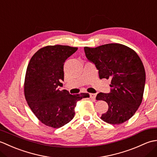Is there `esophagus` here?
Wrapping results in <instances>:
<instances>
[{
  "mask_svg": "<svg viewBox=\"0 0 157 157\" xmlns=\"http://www.w3.org/2000/svg\"><path fill=\"white\" fill-rule=\"evenodd\" d=\"M96 96V94H90V98H92L93 100L95 99Z\"/></svg>",
  "mask_w": 157,
  "mask_h": 157,
  "instance_id": "obj_1",
  "label": "esophagus"
}]
</instances>
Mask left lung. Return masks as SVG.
Listing matches in <instances>:
<instances>
[{"label": "left lung", "instance_id": "obj_1", "mask_svg": "<svg viewBox=\"0 0 157 157\" xmlns=\"http://www.w3.org/2000/svg\"><path fill=\"white\" fill-rule=\"evenodd\" d=\"M86 57L94 63L100 79L111 80V92H100L96 100L106 102L108 111L101 119L113 125L121 124L135 114L141 105L146 73L137 53L128 46L117 43L84 47Z\"/></svg>", "mask_w": 157, "mask_h": 157}]
</instances>
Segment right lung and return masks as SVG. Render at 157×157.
<instances>
[{
  "instance_id": "obj_1",
  "label": "right lung",
  "mask_w": 157,
  "mask_h": 157,
  "mask_svg": "<svg viewBox=\"0 0 157 157\" xmlns=\"http://www.w3.org/2000/svg\"><path fill=\"white\" fill-rule=\"evenodd\" d=\"M77 50L69 46H46L39 49L28 63L25 98L36 117L46 126L65 125L74 117L77 102L90 97L88 93L71 95L65 90H59L64 79V63Z\"/></svg>"
}]
</instances>
